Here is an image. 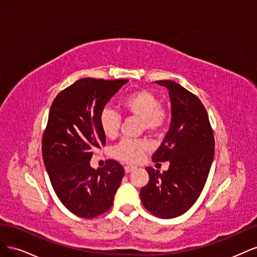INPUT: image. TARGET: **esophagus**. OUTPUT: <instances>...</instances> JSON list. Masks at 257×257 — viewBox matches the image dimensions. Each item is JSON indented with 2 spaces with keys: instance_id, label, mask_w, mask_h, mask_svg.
<instances>
[{
  "instance_id": "34e87169",
  "label": "esophagus",
  "mask_w": 257,
  "mask_h": 257,
  "mask_svg": "<svg viewBox=\"0 0 257 257\" xmlns=\"http://www.w3.org/2000/svg\"><path fill=\"white\" fill-rule=\"evenodd\" d=\"M124 169H125V173H126V174H128V173H131V172H133V170H135V169H136V167L126 165L125 167H124Z\"/></svg>"
}]
</instances>
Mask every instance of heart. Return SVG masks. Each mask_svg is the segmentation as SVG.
<instances>
[{
  "instance_id": "heart-1",
  "label": "heart",
  "mask_w": 257,
  "mask_h": 257,
  "mask_svg": "<svg viewBox=\"0 0 257 257\" xmlns=\"http://www.w3.org/2000/svg\"><path fill=\"white\" fill-rule=\"evenodd\" d=\"M121 107L128 114L135 115L142 121V127L148 132H159L168 121V109L160 104V98L154 92L148 89L134 90L124 96ZM99 126L107 138H114L119 133L121 116L115 110L106 107L99 113ZM148 146L143 141L122 139L112 148V157L125 163L141 161Z\"/></svg>"
}]
</instances>
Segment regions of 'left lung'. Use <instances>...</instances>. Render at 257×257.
I'll return each mask as SVG.
<instances>
[{"label": "left lung", "instance_id": "8db88e82", "mask_svg": "<svg viewBox=\"0 0 257 257\" xmlns=\"http://www.w3.org/2000/svg\"><path fill=\"white\" fill-rule=\"evenodd\" d=\"M155 82L168 89L172 121L152 161H169V168L162 174L146 168L150 179L141 190V199L153 215L173 219L188 211L203 191L213 161L214 136L206 108L195 94L172 80Z\"/></svg>", "mask_w": 257, "mask_h": 257}]
</instances>
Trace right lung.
<instances>
[{"label":"right lung","mask_w":257,"mask_h":257,"mask_svg":"<svg viewBox=\"0 0 257 257\" xmlns=\"http://www.w3.org/2000/svg\"><path fill=\"white\" fill-rule=\"evenodd\" d=\"M127 79L81 78L61 91L43 135V160L57 196L77 216L91 219L110 209L124 176L116 161L94 169L90 160L106 145L99 113Z\"/></svg>","instance_id":"obj_1"}]
</instances>
